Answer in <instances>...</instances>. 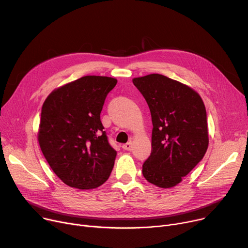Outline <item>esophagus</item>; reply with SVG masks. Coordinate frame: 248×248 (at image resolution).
I'll use <instances>...</instances> for the list:
<instances>
[{"label": "esophagus", "mask_w": 248, "mask_h": 248, "mask_svg": "<svg viewBox=\"0 0 248 248\" xmlns=\"http://www.w3.org/2000/svg\"><path fill=\"white\" fill-rule=\"evenodd\" d=\"M133 148V145H132V141H128L126 142V144L123 145V149L125 150V151H131Z\"/></svg>", "instance_id": "obj_1"}]
</instances>
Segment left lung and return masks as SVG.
I'll return each instance as SVG.
<instances>
[{
  "label": "left lung",
  "instance_id": "left-lung-1",
  "mask_svg": "<svg viewBox=\"0 0 248 248\" xmlns=\"http://www.w3.org/2000/svg\"><path fill=\"white\" fill-rule=\"evenodd\" d=\"M150 108L152 153L142 175L160 188L178 185L204 157L209 144L207 114L201 96L162 74L134 78Z\"/></svg>",
  "mask_w": 248,
  "mask_h": 248
}]
</instances>
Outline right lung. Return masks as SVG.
Returning a JSON list of instances; mask_svg holds the SVG:
<instances>
[{"mask_svg": "<svg viewBox=\"0 0 248 248\" xmlns=\"http://www.w3.org/2000/svg\"><path fill=\"white\" fill-rule=\"evenodd\" d=\"M117 80L87 75L54 89L45 99L38 141L46 161L69 187L88 190L106 182L116 152L100 122L104 100Z\"/></svg>", "mask_w": 248, "mask_h": 248, "instance_id": "right-lung-1", "label": "right lung"}]
</instances>
